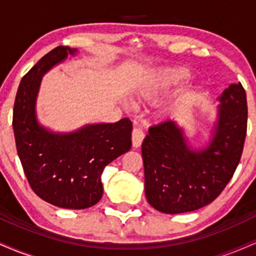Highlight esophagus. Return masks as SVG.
Returning a JSON list of instances; mask_svg holds the SVG:
<instances>
[{"mask_svg":"<svg viewBox=\"0 0 256 256\" xmlns=\"http://www.w3.org/2000/svg\"><path fill=\"white\" fill-rule=\"evenodd\" d=\"M143 140H144V132L140 128H134L132 131V146L134 148H138L142 144Z\"/></svg>","mask_w":256,"mask_h":256,"instance_id":"esophagus-1","label":"esophagus"}]
</instances>
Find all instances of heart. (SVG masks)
Here are the masks:
<instances>
[{"mask_svg": "<svg viewBox=\"0 0 256 256\" xmlns=\"http://www.w3.org/2000/svg\"><path fill=\"white\" fill-rule=\"evenodd\" d=\"M189 78V72L184 68H167L164 70L158 73V84L152 85V86L146 88L143 90L142 95L144 98H152L156 94V90L161 85H168V84H176L179 82H184Z\"/></svg>", "mask_w": 256, "mask_h": 256, "instance_id": "obj_1", "label": "heart"}]
</instances>
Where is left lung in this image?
<instances>
[{
	"instance_id": "1",
	"label": "left lung",
	"mask_w": 256,
	"mask_h": 256,
	"mask_svg": "<svg viewBox=\"0 0 256 256\" xmlns=\"http://www.w3.org/2000/svg\"><path fill=\"white\" fill-rule=\"evenodd\" d=\"M218 118L207 146L192 149L173 120L149 128L142 143L146 198L158 212H192L213 202L236 171L246 134V95L231 84L218 98Z\"/></svg>"
}]
</instances>
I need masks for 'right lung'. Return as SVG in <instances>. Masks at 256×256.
<instances>
[{"label":"right lung","instance_id":"obj_1","mask_svg":"<svg viewBox=\"0 0 256 256\" xmlns=\"http://www.w3.org/2000/svg\"><path fill=\"white\" fill-rule=\"evenodd\" d=\"M76 52L70 46H56L22 77L14 102L13 130L18 155L36 195L56 207L84 210L104 195V167L131 149L132 122L122 118L68 134L38 124L36 98L42 77Z\"/></svg>","mask_w":256,"mask_h":256}]
</instances>
